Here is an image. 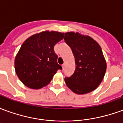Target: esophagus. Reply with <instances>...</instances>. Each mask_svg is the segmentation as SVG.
<instances>
[{
  "mask_svg": "<svg viewBox=\"0 0 123 123\" xmlns=\"http://www.w3.org/2000/svg\"><path fill=\"white\" fill-rule=\"evenodd\" d=\"M62 70H64V68H65V64H63L62 65Z\"/></svg>",
  "mask_w": 123,
  "mask_h": 123,
  "instance_id": "34e87169",
  "label": "esophagus"
}]
</instances>
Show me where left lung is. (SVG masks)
Returning a JSON list of instances; mask_svg holds the SVG:
<instances>
[{
  "label": "left lung",
  "instance_id": "1",
  "mask_svg": "<svg viewBox=\"0 0 123 123\" xmlns=\"http://www.w3.org/2000/svg\"><path fill=\"white\" fill-rule=\"evenodd\" d=\"M64 39L72 49L76 64L74 74L64 78L68 88L77 94L95 90L102 82L107 68L101 47L93 38L78 32L65 33Z\"/></svg>",
  "mask_w": 123,
  "mask_h": 123
}]
</instances>
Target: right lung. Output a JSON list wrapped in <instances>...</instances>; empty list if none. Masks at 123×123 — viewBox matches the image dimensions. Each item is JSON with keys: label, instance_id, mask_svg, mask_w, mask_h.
<instances>
[{"label": "right lung", "instance_id": "1", "mask_svg": "<svg viewBox=\"0 0 123 123\" xmlns=\"http://www.w3.org/2000/svg\"><path fill=\"white\" fill-rule=\"evenodd\" d=\"M64 33L45 31L28 38L15 57L16 73L22 82L31 89L48 85L54 74L62 69L57 63L54 46L64 38Z\"/></svg>", "mask_w": 123, "mask_h": 123}]
</instances>
